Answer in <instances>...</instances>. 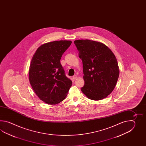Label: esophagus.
<instances>
[{
	"label": "esophagus",
	"instance_id": "esophagus-1",
	"mask_svg": "<svg viewBox=\"0 0 146 146\" xmlns=\"http://www.w3.org/2000/svg\"><path fill=\"white\" fill-rule=\"evenodd\" d=\"M77 77V75H74V76H72V79H74V80H75L76 78Z\"/></svg>",
	"mask_w": 146,
	"mask_h": 146
}]
</instances>
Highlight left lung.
<instances>
[{
	"label": "left lung",
	"instance_id": "8db88e82",
	"mask_svg": "<svg viewBox=\"0 0 146 146\" xmlns=\"http://www.w3.org/2000/svg\"><path fill=\"white\" fill-rule=\"evenodd\" d=\"M74 43L83 64L84 84L81 91L92 100L106 98L114 90L119 77L114 54L99 42L78 40Z\"/></svg>",
	"mask_w": 146,
	"mask_h": 146
}]
</instances>
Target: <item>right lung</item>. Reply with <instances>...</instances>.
<instances>
[{
    "label": "right lung",
    "instance_id": "obj_1",
    "mask_svg": "<svg viewBox=\"0 0 146 146\" xmlns=\"http://www.w3.org/2000/svg\"><path fill=\"white\" fill-rule=\"evenodd\" d=\"M72 44L70 40H58L43 44L32 57L29 80L38 97L48 104L65 99L72 81L66 77L60 64L62 54Z\"/></svg>",
    "mask_w": 146,
    "mask_h": 146
}]
</instances>
